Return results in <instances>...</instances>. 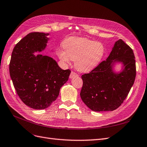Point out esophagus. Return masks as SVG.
I'll use <instances>...</instances> for the list:
<instances>
[{"mask_svg":"<svg viewBox=\"0 0 147 147\" xmlns=\"http://www.w3.org/2000/svg\"><path fill=\"white\" fill-rule=\"evenodd\" d=\"M78 76H79V75L76 73L74 72V71H71V73L69 75V78H73L74 77H78Z\"/></svg>","mask_w":147,"mask_h":147,"instance_id":"1","label":"esophagus"}]
</instances>
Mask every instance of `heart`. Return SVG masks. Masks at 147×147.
I'll return each mask as SVG.
<instances>
[{"label": "heart", "instance_id": "obj_1", "mask_svg": "<svg viewBox=\"0 0 147 147\" xmlns=\"http://www.w3.org/2000/svg\"><path fill=\"white\" fill-rule=\"evenodd\" d=\"M63 49H58L56 53L66 65L74 61V66L81 72H89L101 61L105 54V47L100 42L82 37H69L63 42Z\"/></svg>", "mask_w": 147, "mask_h": 147}]
</instances>
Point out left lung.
Returning <instances> with one entry per match:
<instances>
[{"label": "left lung", "mask_w": 147, "mask_h": 147, "mask_svg": "<svg viewBox=\"0 0 147 147\" xmlns=\"http://www.w3.org/2000/svg\"><path fill=\"white\" fill-rule=\"evenodd\" d=\"M123 63L119 74L112 71L113 62ZM136 76L135 56L132 49L122 39L115 44L110 55L89 73L81 76L83 84L80 93L83 102L95 111H113L119 107L127 97Z\"/></svg>", "instance_id": "obj_1"}]
</instances>
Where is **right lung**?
Returning a JSON list of instances; mask_svg holds the SVG:
<instances>
[{
  "instance_id": "add662e5",
  "label": "right lung",
  "mask_w": 147,
  "mask_h": 147,
  "mask_svg": "<svg viewBox=\"0 0 147 147\" xmlns=\"http://www.w3.org/2000/svg\"><path fill=\"white\" fill-rule=\"evenodd\" d=\"M47 35L36 32L23 37L15 46L9 65L16 93L25 105L36 110L47 108L56 100L71 73L52 58L33 54L45 48Z\"/></svg>"
}]
</instances>
